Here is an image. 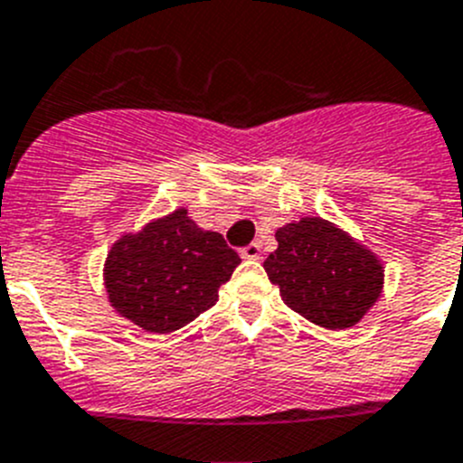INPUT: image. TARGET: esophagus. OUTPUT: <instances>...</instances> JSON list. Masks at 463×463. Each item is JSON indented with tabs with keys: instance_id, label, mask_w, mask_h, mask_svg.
<instances>
[{
	"instance_id": "obj_1",
	"label": "esophagus",
	"mask_w": 463,
	"mask_h": 463,
	"mask_svg": "<svg viewBox=\"0 0 463 463\" xmlns=\"http://www.w3.org/2000/svg\"><path fill=\"white\" fill-rule=\"evenodd\" d=\"M240 256L247 260H259L260 259V244L259 242H251L247 247L240 249Z\"/></svg>"
}]
</instances>
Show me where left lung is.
<instances>
[{"label": "left lung", "instance_id": "left-lung-1", "mask_svg": "<svg viewBox=\"0 0 463 463\" xmlns=\"http://www.w3.org/2000/svg\"><path fill=\"white\" fill-rule=\"evenodd\" d=\"M275 237L265 272L279 287L281 300L317 326H354L380 298L382 263L328 221L303 219Z\"/></svg>", "mask_w": 463, "mask_h": 463}]
</instances>
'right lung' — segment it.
I'll list each match as a JSON object with an SVG mask.
<instances>
[{
    "mask_svg": "<svg viewBox=\"0 0 463 463\" xmlns=\"http://www.w3.org/2000/svg\"><path fill=\"white\" fill-rule=\"evenodd\" d=\"M240 256L223 235L203 231L186 209L123 235L104 263V284L116 312L148 333L186 326L219 300Z\"/></svg>",
    "mask_w": 463,
    "mask_h": 463,
    "instance_id": "add662e5",
    "label": "right lung"
}]
</instances>
